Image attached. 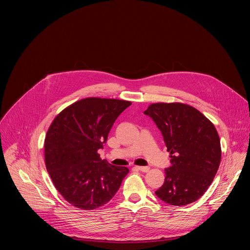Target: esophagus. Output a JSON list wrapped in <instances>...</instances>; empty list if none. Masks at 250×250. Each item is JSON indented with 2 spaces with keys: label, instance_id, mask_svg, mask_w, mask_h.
I'll return each mask as SVG.
<instances>
[{
  "label": "esophagus",
  "instance_id": "obj_1",
  "mask_svg": "<svg viewBox=\"0 0 250 250\" xmlns=\"http://www.w3.org/2000/svg\"><path fill=\"white\" fill-rule=\"evenodd\" d=\"M136 169L141 172H148L149 171V167H146V166H136Z\"/></svg>",
  "mask_w": 250,
  "mask_h": 250
}]
</instances>
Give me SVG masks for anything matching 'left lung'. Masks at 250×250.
I'll use <instances>...</instances> for the list:
<instances>
[{"instance_id":"1","label":"left lung","mask_w":250,"mask_h":250,"mask_svg":"<svg viewBox=\"0 0 250 250\" xmlns=\"http://www.w3.org/2000/svg\"><path fill=\"white\" fill-rule=\"evenodd\" d=\"M160 129L171 167L155 192L163 202L185 206L197 201L215 178L222 158L219 133L201 112L183 103H155L145 112Z\"/></svg>"}]
</instances>
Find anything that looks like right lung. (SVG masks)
Segmentation results:
<instances>
[{
	"label": "right lung",
	"mask_w": 250,
	"mask_h": 250,
	"mask_svg": "<svg viewBox=\"0 0 250 250\" xmlns=\"http://www.w3.org/2000/svg\"><path fill=\"white\" fill-rule=\"evenodd\" d=\"M130 104L125 100L85 98L54 118L44 139V161L56 190L69 204L95 209L120 189L128 168L102 160L98 150Z\"/></svg>",
	"instance_id": "right-lung-1"
}]
</instances>
